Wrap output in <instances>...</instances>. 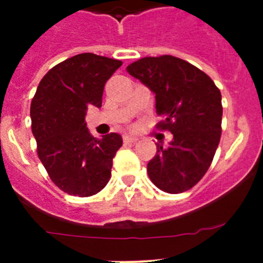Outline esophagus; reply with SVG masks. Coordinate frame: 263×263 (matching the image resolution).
I'll list each match as a JSON object with an SVG mask.
<instances>
[{
    "label": "esophagus",
    "mask_w": 263,
    "mask_h": 263,
    "mask_svg": "<svg viewBox=\"0 0 263 263\" xmlns=\"http://www.w3.org/2000/svg\"><path fill=\"white\" fill-rule=\"evenodd\" d=\"M138 141L137 137H132V136H125L124 137V142L125 143H136Z\"/></svg>",
    "instance_id": "34e87169"
}]
</instances>
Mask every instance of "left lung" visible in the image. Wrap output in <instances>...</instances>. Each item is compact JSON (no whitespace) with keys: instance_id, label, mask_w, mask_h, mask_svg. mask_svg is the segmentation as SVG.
<instances>
[{"instance_id":"1","label":"left lung","mask_w":263,"mask_h":263,"mask_svg":"<svg viewBox=\"0 0 263 263\" xmlns=\"http://www.w3.org/2000/svg\"><path fill=\"white\" fill-rule=\"evenodd\" d=\"M126 71L155 95L157 115L163 118L157 127L174 136L167 147L157 145L148 178L168 194L188 191L205 175L220 142V89L203 71L171 55L142 58Z\"/></svg>"}]
</instances>
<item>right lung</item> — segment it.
Here are the masks:
<instances>
[{
  "label": "right lung",
  "instance_id": "right-lung-1",
  "mask_svg": "<svg viewBox=\"0 0 263 263\" xmlns=\"http://www.w3.org/2000/svg\"><path fill=\"white\" fill-rule=\"evenodd\" d=\"M121 60L79 53L51 68L31 101L32 134L38 157L62 191L87 197L108 184L122 137L95 138L87 129L88 106L101 108L104 85Z\"/></svg>",
  "mask_w": 263,
  "mask_h": 263
}]
</instances>
